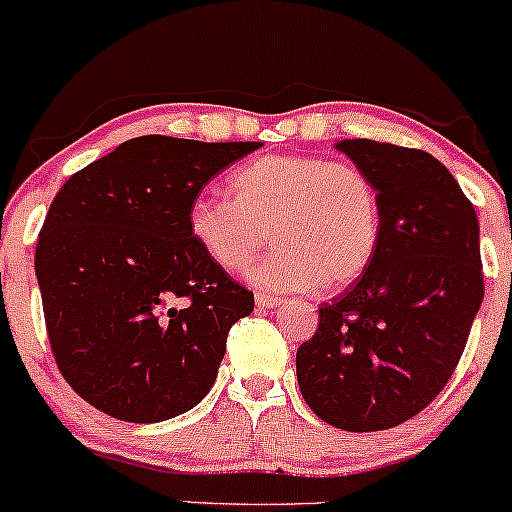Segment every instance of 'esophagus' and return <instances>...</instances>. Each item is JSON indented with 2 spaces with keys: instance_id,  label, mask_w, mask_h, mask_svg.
<instances>
[{
  "instance_id": "obj_1",
  "label": "esophagus",
  "mask_w": 512,
  "mask_h": 512,
  "mask_svg": "<svg viewBox=\"0 0 512 512\" xmlns=\"http://www.w3.org/2000/svg\"><path fill=\"white\" fill-rule=\"evenodd\" d=\"M256 304H258V307L273 309V307H278V304H280V297L266 295V292H256Z\"/></svg>"
}]
</instances>
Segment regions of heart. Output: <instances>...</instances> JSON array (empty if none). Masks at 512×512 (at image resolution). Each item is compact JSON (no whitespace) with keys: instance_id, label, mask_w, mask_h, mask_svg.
<instances>
[{"instance_id":"b5f03b06","label":"heart","mask_w":512,"mask_h":512,"mask_svg":"<svg viewBox=\"0 0 512 512\" xmlns=\"http://www.w3.org/2000/svg\"><path fill=\"white\" fill-rule=\"evenodd\" d=\"M229 198L200 195L188 234L220 271H251L266 290H343L370 268L382 239L377 186L360 166L314 154H263L229 174Z\"/></svg>"}]
</instances>
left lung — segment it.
<instances>
[{
    "label": "left lung",
    "instance_id": "obj_1",
    "mask_svg": "<svg viewBox=\"0 0 512 512\" xmlns=\"http://www.w3.org/2000/svg\"><path fill=\"white\" fill-rule=\"evenodd\" d=\"M336 147L377 186L382 239L370 268L319 307L297 382L321 421L370 433L409 421L450 382L484 297L479 220L433 154L375 140Z\"/></svg>",
    "mask_w": 512,
    "mask_h": 512
}]
</instances>
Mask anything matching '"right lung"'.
<instances>
[{"mask_svg": "<svg viewBox=\"0 0 512 512\" xmlns=\"http://www.w3.org/2000/svg\"><path fill=\"white\" fill-rule=\"evenodd\" d=\"M258 147L135 137L57 191L36 246L45 329L62 377L99 411L157 423L210 392L254 292L200 254L186 217Z\"/></svg>", "mask_w": 512, "mask_h": 512, "instance_id": "right-lung-1", "label": "right lung"}]
</instances>
